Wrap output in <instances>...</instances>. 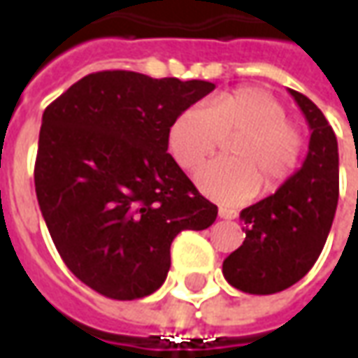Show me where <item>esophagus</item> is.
Listing matches in <instances>:
<instances>
[{"instance_id": "obj_1", "label": "esophagus", "mask_w": 358, "mask_h": 358, "mask_svg": "<svg viewBox=\"0 0 358 358\" xmlns=\"http://www.w3.org/2000/svg\"><path fill=\"white\" fill-rule=\"evenodd\" d=\"M218 217L224 218V220H234V218L238 217V213L232 209H226V207H220V209H218Z\"/></svg>"}]
</instances>
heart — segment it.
<instances>
[{"mask_svg":"<svg viewBox=\"0 0 358 358\" xmlns=\"http://www.w3.org/2000/svg\"><path fill=\"white\" fill-rule=\"evenodd\" d=\"M285 117V107L270 92L241 86L215 97L207 109L182 110L169 128V151L184 171H194L232 138L230 157L203 164L195 182L213 201L240 205L259 186L264 194L278 192L299 169L305 140Z\"/></svg>","mask_w":358,"mask_h":358,"instance_id":"1","label":"heart"}]
</instances>
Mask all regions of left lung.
Masks as SVG:
<instances>
[{
	"label": "left lung",
	"instance_id": "8db88e82",
	"mask_svg": "<svg viewBox=\"0 0 358 358\" xmlns=\"http://www.w3.org/2000/svg\"><path fill=\"white\" fill-rule=\"evenodd\" d=\"M289 94L310 128L307 159L276 194L241 210L245 240L222 263L228 284L253 295L284 292L313 268L338 207L336 134L307 95Z\"/></svg>",
	"mask_w": 358,
	"mask_h": 358
}]
</instances>
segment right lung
<instances>
[{"instance_id": "1", "label": "right lung", "mask_w": 358, "mask_h": 358, "mask_svg": "<svg viewBox=\"0 0 358 358\" xmlns=\"http://www.w3.org/2000/svg\"><path fill=\"white\" fill-rule=\"evenodd\" d=\"M213 82L132 71L84 76L43 110L34 184L69 270L109 299L163 285L171 243L218 215L172 159L169 128Z\"/></svg>"}]
</instances>
